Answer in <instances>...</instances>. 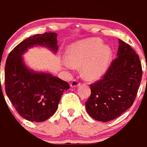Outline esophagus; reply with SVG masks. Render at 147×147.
I'll return each mask as SVG.
<instances>
[{
	"mask_svg": "<svg viewBox=\"0 0 147 147\" xmlns=\"http://www.w3.org/2000/svg\"><path fill=\"white\" fill-rule=\"evenodd\" d=\"M79 85H80V82H79L78 80H73L71 83H70V86H71L72 88L78 87Z\"/></svg>",
	"mask_w": 147,
	"mask_h": 147,
	"instance_id": "34e87169",
	"label": "esophagus"
}]
</instances>
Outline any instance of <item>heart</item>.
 Wrapping results in <instances>:
<instances>
[{"label": "heart", "mask_w": 147, "mask_h": 147, "mask_svg": "<svg viewBox=\"0 0 147 147\" xmlns=\"http://www.w3.org/2000/svg\"><path fill=\"white\" fill-rule=\"evenodd\" d=\"M69 61L64 65L73 69L74 65H82V72L88 80L101 78L108 70L112 59L110 47L103 45L100 38H89L72 45L67 52Z\"/></svg>", "instance_id": "heart-1"}]
</instances>
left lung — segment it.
Returning <instances> with one entry per match:
<instances>
[{"mask_svg": "<svg viewBox=\"0 0 147 147\" xmlns=\"http://www.w3.org/2000/svg\"><path fill=\"white\" fill-rule=\"evenodd\" d=\"M117 56L102 78L90 85L91 95L85 108L97 121L112 120L131 108L142 80L138 55L121 39H119Z\"/></svg>", "mask_w": 147, "mask_h": 147, "instance_id": "8db88e82", "label": "left lung"}]
</instances>
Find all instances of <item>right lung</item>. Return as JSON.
I'll list each match as a JSON object with an SVG mask.
<instances>
[{
	"label": "right lung",
	"mask_w": 147,
	"mask_h": 147,
	"mask_svg": "<svg viewBox=\"0 0 147 147\" xmlns=\"http://www.w3.org/2000/svg\"><path fill=\"white\" fill-rule=\"evenodd\" d=\"M57 33L30 36L9 53L5 67V92L16 112L32 122H43L54 115L68 82L49 73L36 72L27 67L22 55L34 46H41L56 53Z\"/></svg>",
	"instance_id": "add662e5"
}]
</instances>
